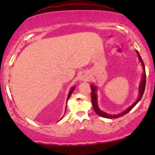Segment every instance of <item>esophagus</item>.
<instances>
[{
	"mask_svg": "<svg viewBox=\"0 0 155 155\" xmlns=\"http://www.w3.org/2000/svg\"><path fill=\"white\" fill-rule=\"evenodd\" d=\"M90 79V76L88 75L87 74H85V73H84V74H82L81 75V76H80V80L81 81H88V80Z\"/></svg>",
	"mask_w": 155,
	"mask_h": 155,
	"instance_id": "obj_1",
	"label": "esophagus"
}]
</instances>
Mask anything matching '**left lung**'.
<instances>
[{
  "instance_id": "obj_1",
  "label": "left lung",
  "mask_w": 155,
  "mask_h": 155,
  "mask_svg": "<svg viewBox=\"0 0 155 155\" xmlns=\"http://www.w3.org/2000/svg\"><path fill=\"white\" fill-rule=\"evenodd\" d=\"M136 53L137 55H138V58L139 59L140 63H141V66L142 68H143V74H142V77H141V80L140 81V84H139V87H138V98L136 99V101L133 102V104L132 105L127 107V108L122 111V112L119 114H110V113H106L104 111L101 109L98 106V103H97V87L96 86L95 84H92L90 85V87H91L92 90V94H91V97H92V106H93L94 110L97 113V114H98L99 116L104 117V118H107V119H114V118H118V117H122L124 116V114H127L128 112L130 111L132 108L134 107L136 105L138 104V102L140 101L141 99L142 96L143 95V92H144V90H145V86H146V71H145V66L144 64H143V60H142L141 58H140V55L138 53V51L136 50Z\"/></svg>"
}]
</instances>
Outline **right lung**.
<instances>
[{
  "label": "right lung",
  "instance_id": "obj_1",
  "mask_svg": "<svg viewBox=\"0 0 155 155\" xmlns=\"http://www.w3.org/2000/svg\"><path fill=\"white\" fill-rule=\"evenodd\" d=\"M75 90V86H74V87H71V89L70 90V91H69V93H68V97H67V101H66V104L68 103V99H69V97H71V94H72V92H73V91H74V90ZM66 108H67V106H66V107H65V109H66ZM62 118H63V117H62ZM62 118L60 119V120H62ZM59 120V121H60Z\"/></svg>",
  "mask_w": 155,
  "mask_h": 155
}]
</instances>
